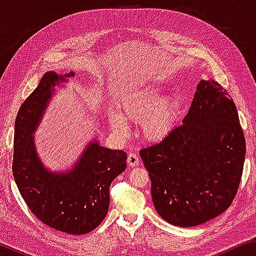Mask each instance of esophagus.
<instances>
[{"label":"esophagus","mask_w":256,"mask_h":256,"mask_svg":"<svg viewBox=\"0 0 256 256\" xmlns=\"http://www.w3.org/2000/svg\"><path fill=\"white\" fill-rule=\"evenodd\" d=\"M138 162H140V158H138V156L136 154H130L128 156V164L131 167L138 166Z\"/></svg>","instance_id":"34e87169"}]
</instances>
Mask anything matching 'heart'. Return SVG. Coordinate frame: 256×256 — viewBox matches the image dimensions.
<instances>
[{
    "instance_id": "1",
    "label": "heart",
    "mask_w": 256,
    "mask_h": 256,
    "mask_svg": "<svg viewBox=\"0 0 256 256\" xmlns=\"http://www.w3.org/2000/svg\"><path fill=\"white\" fill-rule=\"evenodd\" d=\"M160 90L156 86L132 90L120 99L118 112H112L110 120L112 128L120 132L128 128L125 120L141 122L142 133L150 140H162L175 126L180 104L177 98L168 94L159 98Z\"/></svg>"
}]
</instances>
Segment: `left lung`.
Returning a JSON list of instances; mask_svg holds the SVG:
<instances>
[{
    "mask_svg": "<svg viewBox=\"0 0 256 256\" xmlns=\"http://www.w3.org/2000/svg\"><path fill=\"white\" fill-rule=\"evenodd\" d=\"M245 150L235 102L216 81L201 80L183 124L140 150L159 216L193 227L222 214L236 196Z\"/></svg>",
    "mask_w": 256,
    "mask_h": 256,
    "instance_id": "1",
    "label": "left lung"
}]
</instances>
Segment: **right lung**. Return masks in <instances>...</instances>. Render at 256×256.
<instances>
[{"mask_svg": "<svg viewBox=\"0 0 256 256\" xmlns=\"http://www.w3.org/2000/svg\"><path fill=\"white\" fill-rule=\"evenodd\" d=\"M73 76V73L66 76ZM47 72L26 99L14 124L12 172L21 196L34 216L56 230L84 235L97 228L110 206V186L126 168V152L94 141L72 170L56 174L45 170L34 150L32 134L58 81Z\"/></svg>", "mask_w": 256, "mask_h": 256, "instance_id": "add662e5", "label": "right lung"}]
</instances>
